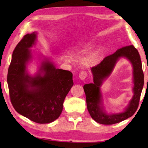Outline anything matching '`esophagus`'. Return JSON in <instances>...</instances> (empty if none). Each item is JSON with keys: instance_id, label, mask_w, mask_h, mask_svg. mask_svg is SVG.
I'll use <instances>...</instances> for the list:
<instances>
[{"instance_id": "1", "label": "esophagus", "mask_w": 148, "mask_h": 148, "mask_svg": "<svg viewBox=\"0 0 148 148\" xmlns=\"http://www.w3.org/2000/svg\"><path fill=\"white\" fill-rule=\"evenodd\" d=\"M87 76V73L86 71H82V72H80L79 74V79L82 80H84L85 79H86Z\"/></svg>"}]
</instances>
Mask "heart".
I'll return each mask as SVG.
<instances>
[{
  "label": "heart",
  "instance_id": "1",
  "mask_svg": "<svg viewBox=\"0 0 148 148\" xmlns=\"http://www.w3.org/2000/svg\"><path fill=\"white\" fill-rule=\"evenodd\" d=\"M104 49V46H101L88 55H87L83 60L84 64L87 66H89L96 64L99 61L100 57H101Z\"/></svg>",
  "mask_w": 148,
  "mask_h": 148
}]
</instances>
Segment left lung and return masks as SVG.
Instances as JSON below:
<instances>
[{"label": "left lung", "mask_w": 148, "mask_h": 148, "mask_svg": "<svg viewBox=\"0 0 148 148\" xmlns=\"http://www.w3.org/2000/svg\"><path fill=\"white\" fill-rule=\"evenodd\" d=\"M121 58H127L132 63L134 84L132 89L134 96L123 111L109 114L104 108L100 87L103 80L109 76L117 61ZM91 71L93 76V83L85 84L84 89L86 96L87 110L92 118L99 123L112 125L131 117L138 106L144 86V73L138 50L132 45L120 48L114 53L105 57L101 63L92 67Z\"/></svg>", "instance_id": "left-lung-1"}]
</instances>
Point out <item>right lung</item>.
Instances as JSON below:
<instances>
[{"mask_svg":"<svg viewBox=\"0 0 148 148\" xmlns=\"http://www.w3.org/2000/svg\"><path fill=\"white\" fill-rule=\"evenodd\" d=\"M36 38V32L27 34L15 47L7 82L17 112L38 123H49L61 115L64 99L74 82L71 72L57 69L43 55L38 57L40 62L36 73L29 74L27 65L34 52L31 49Z\"/></svg>","mask_w":148,"mask_h":148,"instance_id":"obj_1","label":"right lung"}]
</instances>
